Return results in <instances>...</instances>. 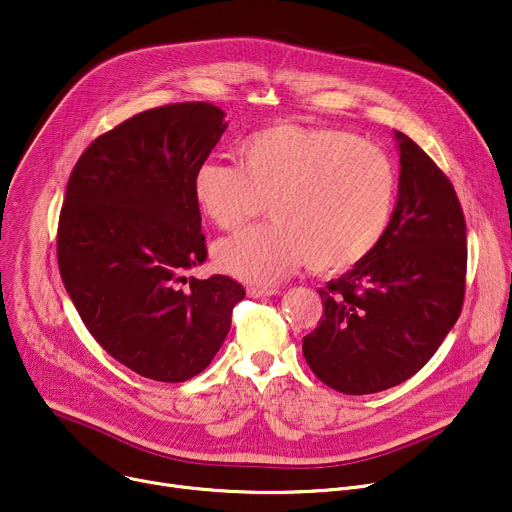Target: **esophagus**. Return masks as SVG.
<instances>
[{
	"label": "esophagus",
	"instance_id": "obj_1",
	"mask_svg": "<svg viewBox=\"0 0 512 512\" xmlns=\"http://www.w3.org/2000/svg\"><path fill=\"white\" fill-rule=\"evenodd\" d=\"M247 294L249 297H253V299H257V297H274V294H280V290L278 288H267V286H249L247 288Z\"/></svg>",
	"mask_w": 512,
	"mask_h": 512
}]
</instances>
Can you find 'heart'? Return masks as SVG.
<instances>
[{
  "label": "heart",
  "instance_id": "obj_1",
  "mask_svg": "<svg viewBox=\"0 0 512 512\" xmlns=\"http://www.w3.org/2000/svg\"><path fill=\"white\" fill-rule=\"evenodd\" d=\"M240 166L205 159L193 176L199 209L238 230L270 209L272 224L220 240L222 272L272 284L309 261L334 274L363 261L384 238L396 199L390 157L357 134L282 122L242 141Z\"/></svg>",
  "mask_w": 512,
  "mask_h": 512
}]
</instances>
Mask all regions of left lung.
<instances>
[{"mask_svg": "<svg viewBox=\"0 0 512 512\" xmlns=\"http://www.w3.org/2000/svg\"><path fill=\"white\" fill-rule=\"evenodd\" d=\"M388 230L351 272L319 288L324 315L303 355L326 386L373 394L434 357L465 301L467 224L448 176L407 134Z\"/></svg>", "mask_w": 512, "mask_h": 512, "instance_id": "obj_1", "label": "left lung"}]
</instances>
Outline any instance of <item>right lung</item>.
Here are the masks:
<instances>
[{"label":"right lung","instance_id":"add662e5","mask_svg":"<svg viewBox=\"0 0 512 512\" xmlns=\"http://www.w3.org/2000/svg\"><path fill=\"white\" fill-rule=\"evenodd\" d=\"M224 116L207 101L153 107L97 137L68 180L62 282L103 351L155 382L201 373L245 299L230 276L186 278L207 257L193 176Z\"/></svg>","mask_w":512,"mask_h":512}]
</instances>
